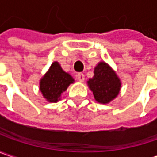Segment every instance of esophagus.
I'll return each mask as SVG.
<instances>
[{"mask_svg": "<svg viewBox=\"0 0 157 157\" xmlns=\"http://www.w3.org/2000/svg\"><path fill=\"white\" fill-rule=\"evenodd\" d=\"M76 78L78 81L80 82H83L84 81V75L82 74V73H78L77 75H76Z\"/></svg>", "mask_w": 157, "mask_h": 157, "instance_id": "obj_1", "label": "esophagus"}]
</instances>
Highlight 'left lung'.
<instances>
[{
    "label": "left lung",
    "mask_w": 157,
    "mask_h": 157,
    "mask_svg": "<svg viewBox=\"0 0 157 157\" xmlns=\"http://www.w3.org/2000/svg\"><path fill=\"white\" fill-rule=\"evenodd\" d=\"M88 84L95 99L101 104H107L115 98L121 86L117 75L105 62H100L95 67L94 76L88 81Z\"/></svg>",
    "instance_id": "obj_1"
}]
</instances>
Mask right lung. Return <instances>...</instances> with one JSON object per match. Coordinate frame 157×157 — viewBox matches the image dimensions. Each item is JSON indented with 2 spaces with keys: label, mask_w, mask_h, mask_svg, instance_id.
<instances>
[{
  "label": "right lung",
  "mask_w": 157,
  "mask_h": 157,
  "mask_svg": "<svg viewBox=\"0 0 157 157\" xmlns=\"http://www.w3.org/2000/svg\"><path fill=\"white\" fill-rule=\"evenodd\" d=\"M74 82L72 76L62 70L58 62L52 64L49 71L40 81V91L49 102H57L61 93Z\"/></svg>",
  "instance_id": "1"
}]
</instances>
